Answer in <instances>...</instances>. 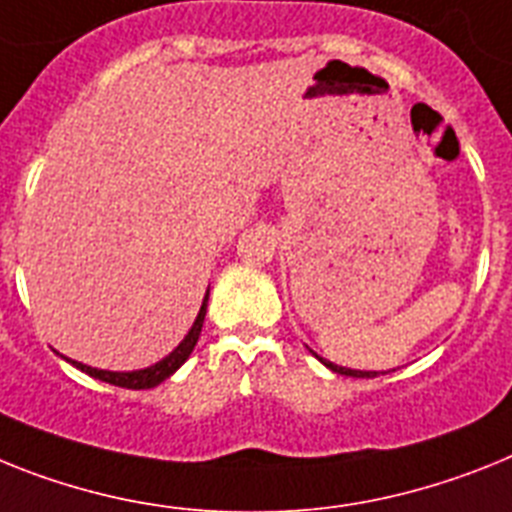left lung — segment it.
I'll return each mask as SVG.
<instances>
[{"mask_svg":"<svg viewBox=\"0 0 512 512\" xmlns=\"http://www.w3.org/2000/svg\"><path fill=\"white\" fill-rule=\"evenodd\" d=\"M317 356V354H315ZM322 364L328 369H333V372H338V375H346V377H377V372H362V369H349V367H338V364L328 362V359H322V356H317Z\"/></svg>","mask_w":512,"mask_h":512,"instance_id":"1","label":"left lung"}]
</instances>
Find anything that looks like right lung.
I'll return each mask as SVG.
<instances>
[{"instance_id": "obj_1", "label": "right lung", "mask_w": 512, "mask_h": 512, "mask_svg": "<svg viewBox=\"0 0 512 512\" xmlns=\"http://www.w3.org/2000/svg\"><path fill=\"white\" fill-rule=\"evenodd\" d=\"M205 309H208V294L203 299V307L197 312L195 322H192L190 333L184 336V341L171 351L166 359L156 362L153 367H145V369H135V372H109V369H96V367H88V364H80V362H72V367H77L80 372L85 375L96 377V380L109 382V385H119V388H127V390H148V388H156L161 385L166 377H171L176 369L182 367L187 359H190L192 349H195L197 338H200V330H203V322H205Z\"/></svg>"}]
</instances>
